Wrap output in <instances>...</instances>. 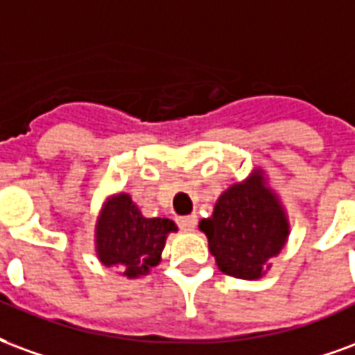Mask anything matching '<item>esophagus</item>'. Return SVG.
Instances as JSON below:
<instances>
[{
    "label": "esophagus",
    "mask_w": 355,
    "mask_h": 355,
    "mask_svg": "<svg viewBox=\"0 0 355 355\" xmlns=\"http://www.w3.org/2000/svg\"><path fill=\"white\" fill-rule=\"evenodd\" d=\"M196 221H198V219H196V216H185V217H180V219H178V225H180L181 231L191 232V231H195Z\"/></svg>",
    "instance_id": "obj_1"
}]
</instances>
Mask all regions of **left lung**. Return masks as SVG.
Masks as SVG:
<instances>
[{"instance_id": "8db88e82", "label": "left lung", "mask_w": 355, "mask_h": 355, "mask_svg": "<svg viewBox=\"0 0 355 355\" xmlns=\"http://www.w3.org/2000/svg\"><path fill=\"white\" fill-rule=\"evenodd\" d=\"M198 229L219 270L240 280H259L289 238V217L263 168L232 183L217 198L211 216Z\"/></svg>"}]
</instances>
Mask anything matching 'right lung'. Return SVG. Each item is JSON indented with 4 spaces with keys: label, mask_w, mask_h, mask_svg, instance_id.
Masks as SVG:
<instances>
[{
    "label": "right lung",
    "mask_w": 355,
    "mask_h": 355,
    "mask_svg": "<svg viewBox=\"0 0 355 355\" xmlns=\"http://www.w3.org/2000/svg\"><path fill=\"white\" fill-rule=\"evenodd\" d=\"M170 232H178L172 219L146 217L128 193L105 198L94 225V250L100 263L117 268L121 276L141 278L162 259Z\"/></svg>",
    "instance_id": "1"
}]
</instances>
